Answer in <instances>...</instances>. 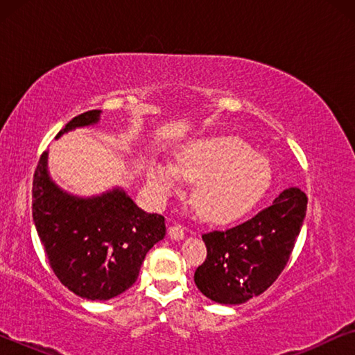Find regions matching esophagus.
Listing matches in <instances>:
<instances>
[{
  "label": "esophagus",
  "instance_id": "34e87169",
  "mask_svg": "<svg viewBox=\"0 0 355 355\" xmlns=\"http://www.w3.org/2000/svg\"><path fill=\"white\" fill-rule=\"evenodd\" d=\"M184 227L180 225V224H175V225H171L169 227V236L172 239H175V241H180V239L184 238Z\"/></svg>",
  "mask_w": 355,
  "mask_h": 355
}]
</instances>
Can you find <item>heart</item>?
I'll return each instance as SVG.
<instances>
[{
  "mask_svg": "<svg viewBox=\"0 0 355 355\" xmlns=\"http://www.w3.org/2000/svg\"><path fill=\"white\" fill-rule=\"evenodd\" d=\"M177 171L186 180H200L194 203L199 213L211 220H230L248 213L272 180L269 161L233 137L192 144L180 153ZM177 178V172L166 167L152 182L161 194H167L175 188Z\"/></svg>",
  "mask_w": 355,
  "mask_h": 355,
  "instance_id": "heart-1",
  "label": "heart"
}]
</instances>
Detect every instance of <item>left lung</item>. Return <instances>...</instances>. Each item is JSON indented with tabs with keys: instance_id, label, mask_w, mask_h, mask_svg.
<instances>
[{
	"instance_id": "left-lung-1",
	"label": "left lung",
	"mask_w": 355,
	"mask_h": 355,
	"mask_svg": "<svg viewBox=\"0 0 355 355\" xmlns=\"http://www.w3.org/2000/svg\"><path fill=\"white\" fill-rule=\"evenodd\" d=\"M305 211V192L290 188L243 224L203 233L207 258L196 269L197 288L208 299L228 305L260 296L290 260Z\"/></svg>"
}]
</instances>
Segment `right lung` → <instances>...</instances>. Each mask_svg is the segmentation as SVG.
Returning <instances> with one entry per match:
<instances>
[{"mask_svg": "<svg viewBox=\"0 0 355 355\" xmlns=\"http://www.w3.org/2000/svg\"><path fill=\"white\" fill-rule=\"evenodd\" d=\"M100 112L73 117L58 137L97 123ZM33 219L59 282L91 300H107L128 290L147 252L166 235L163 216L142 211L122 189L91 199L59 189L48 175L46 152L34 172Z\"/></svg>", "mask_w": 355, "mask_h": 355, "instance_id": "add662e5", "label": "right lung"}]
</instances>
